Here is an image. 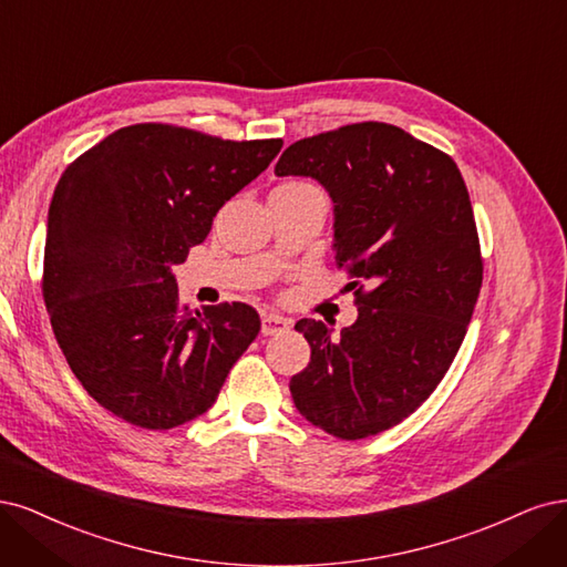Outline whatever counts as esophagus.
<instances>
[{"instance_id":"obj_1","label":"esophagus","mask_w":567,"mask_h":567,"mask_svg":"<svg viewBox=\"0 0 567 567\" xmlns=\"http://www.w3.org/2000/svg\"><path fill=\"white\" fill-rule=\"evenodd\" d=\"M289 330V320L276 313H266L261 318V334L264 337H272V334H282Z\"/></svg>"}]
</instances>
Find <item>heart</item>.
I'll use <instances>...</instances> for the list:
<instances>
[{"instance_id":"b5f03b06","label":"heart","mask_w":567,"mask_h":567,"mask_svg":"<svg viewBox=\"0 0 567 567\" xmlns=\"http://www.w3.org/2000/svg\"><path fill=\"white\" fill-rule=\"evenodd\" d=\"M287 186H306V184H287Z\"/></svg>"}]
</instances>
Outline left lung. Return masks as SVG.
Returning a JSON list of instances; mask_svg holds the SVG:
<instances>
[{"label": "left lung", "instance_id": "left-lung-1", "mask_svg": "<svg viewBox=\"0 0 567 567\" xmlns=\"http://www.w3.org/2000/svg\"><path fill=\"white\" fill-rule=\"evenodd\" d=\"M278 176H310L334 203L337 266L358 320L334 337L299 320L308 368L289 391L310 424L341 441L377 435L435 391L464 341L483 285L462 172L400 126L358 122L291 143Z\"/></svg>", "mask_w": 567, "mask_h": 567}]
</instances>
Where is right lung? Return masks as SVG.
I'll list each match as a JSON object with an SVG mask.
<instances>
[{
    "label": "right lung",
    "mask_w": 567,
    "mask_h": 567,
    "mask_svg": "<svg viewBox=\"0 0 567 567\" xmlns=\"http://www.w3.org/2000/svg\"><path fill=\"white\" fill-rule=\"evenodd\" d=\"M280 148L282 138L224 141L145 122L63 172L49 205L42 295L72 374L101 408L167 431L214 405L261 320L240 301L203 313L181 306L172 266Z\"/></svg>",
    "instance_id": "add662e5"
}]
</instances>
